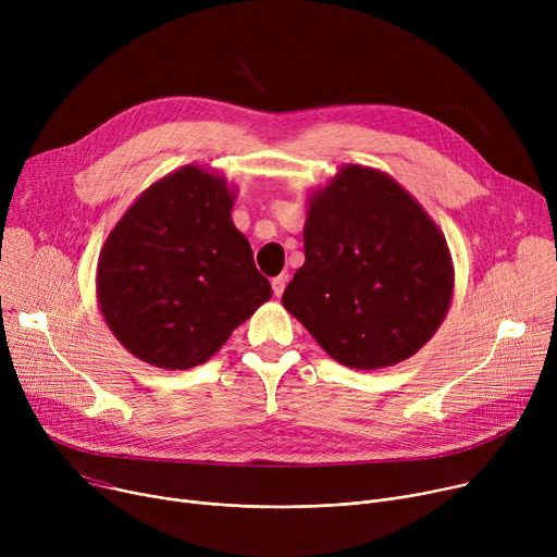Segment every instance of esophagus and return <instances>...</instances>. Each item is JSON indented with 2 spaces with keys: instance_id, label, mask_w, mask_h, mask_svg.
I'll return each mask as SVG.
<instances>
[{
  "instance_id": "esophagus-1",
  "label": "esophagus",
  "mask_w": 557,
  "mask_h": 557,
  "mask_svg": "<svg viewBox=\"0 0 557 557\" xmlns=\"http://www.w3.org/2000/svg\"><path fill=\"white\" fill-rule=\"evenodd\" d=\"M286 284H288V275H277V277H273L271 280V286H273V293L280 297L282 293H284V288H286Z\"/></svg>"
}]
</instances>
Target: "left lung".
<instances>
[{"label": "left lung", "instance_id": "obj_1", "mask_svg": "<svg viewBox=\"0 0 557 557\" xmlns=\"http://www.w3.org/2000/svg\"><path fill=\"white\" fill-rule=\"evenodd\" d=\"M453 293L446 239L388 175L344 166L305 224V264L282 305L333 360L373 371L418 352Z\"/></svg>", "mask_w": 557, "mask_h": 557}]
</instances>
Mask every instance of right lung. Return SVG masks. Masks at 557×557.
Wrapping results in <instances>:
<instances>
[{"instance_id":"right-lung-1","label":"right lung","mask_w":557,"mask_h":557,"mask_svg":"<svg viewBox=\"0 0 557 557\" xmlns=\"http://www.w3.org/2000/svg\"><path fill=\"white\" fill-rule=\"evenodd\" d=\"M231 207L222 177L184 166L146 188L109 235L97 297L135 358L169 371L207 362L271 297Z\"/></svg>"}]
</instances>
